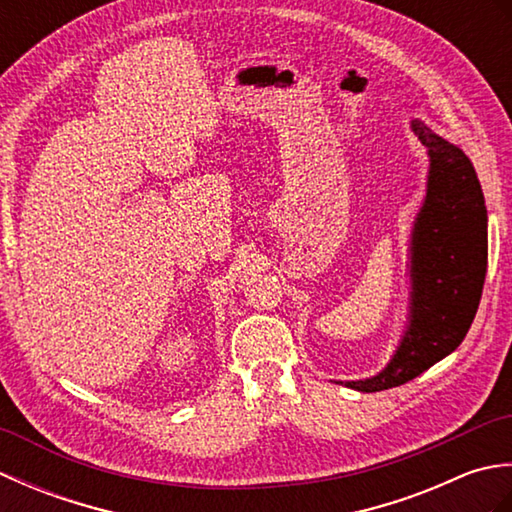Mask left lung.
Returning <instances> with one entry per match:
<instances>
[{
    "label": "left lung",
    "instance_id": "left-lung-1",
    "mask_svg": "<svg viewBox=\"0 0 512 512\" xmlns=\"http://www.w3.org/2000/svg\"><path fill=\"white\" fill-rule=\"evenodd\" d=\"M409 125L429 154L427 195L411 228L409 312L396 352L376 376L336 380L363 394L405 385L458 350L486 279L488 217L473 162L420 118Z\"/></svg>",
    "mask_w": 512,
    "mask_h": 512
}]
</instances>
